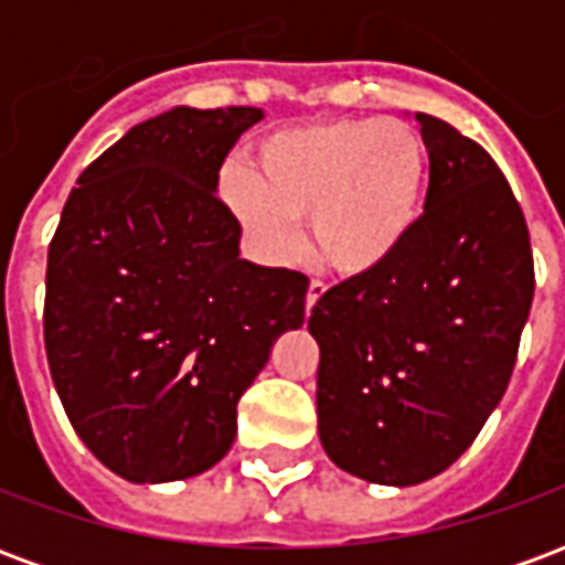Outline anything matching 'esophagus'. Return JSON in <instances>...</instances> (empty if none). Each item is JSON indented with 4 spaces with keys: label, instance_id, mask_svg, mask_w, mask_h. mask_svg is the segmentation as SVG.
<instances>
[{
    "label": "esophagus",
    "instance_id": "1",
    "mask_svg": "<svg viewBox=\"0 0 565 565\" xmlns=\"http://www.w3.org/2000/svg\"><path fill=\"white\" fill-rule=\"evenodd\" d=\"M323 294H327V287H323V284H320V281L308 284V296H306V311H308V315H311V308L318 306V299Z\"/></svg>",
    "mask_w": 565,
    "mask_h": 565
}]
</instances>
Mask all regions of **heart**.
<instances>
[{"label": "heart", "instance_id": "b5f03b06", "mask_svg": "<svg viewBox=\"0 0 565 565\" xmlns=\"http://www.w3.org/2000/svg\"><path fill=\"white\" fill-rule=\"evenodd\" d=\"M429 160L415 129L381 117L315 120L259 141L250 174H223L221 196L271 263L299 250V223L323 266L366 278L399 257L424 217Z\"/></svg>", "mask_w": 565, "mask_h": 565}]
</instances>
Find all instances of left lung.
<instances>
[{
	"mask_svg": "<svg viewBox=\"0 0 565 565\" xmlns=\"http://www.w3.org/2000/svg\"><path fill=\"white\" fill-rule=\"evenodd\" d=\"M429 150L424 217L399 257L320 296L318 433L339 469L420 484L469 448L509 387L533 306V250L481 145L415 115Z\"/></svg>",
	"mask_w": 565,
	"mask_h": 565,
	"instance_id": "8db88e82",
	"label": "left lung"
}]
</instances>
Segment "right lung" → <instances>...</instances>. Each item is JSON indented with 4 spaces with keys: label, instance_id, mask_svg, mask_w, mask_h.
I'll list each match as a JSON object with an SVG mask.
<instances>
[{
    "label": "right lung",
    "instance_id": "add662e5",
    "mask_svg": "<svg viewBox=\"0 0 565 565\" xmlns=\"http://www.w3.org/2000/svg\"><path fill=\"white\" fill-rule=\"evenodd\" d=\"M259 108L150 117L90 162L47 250L44 348L78 438L132 484L226 457L235 405L306 320L308 278L242 259L217 199Z\"/></svg>",
    "mask_w": 565,
    "mask_h": 565
}]
</instances>
